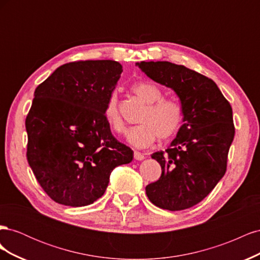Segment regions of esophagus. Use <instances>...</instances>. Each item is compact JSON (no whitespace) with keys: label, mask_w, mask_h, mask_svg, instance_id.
<instances>
[{"label":"esophagus","mask_w":260,"mask_h":260,"mask_svg":"<svg viewBox=\"0 0 260 260\" xmlns=\"http://www.w3.org/2000/svg\"><path fill=\"white\" fill-rule=\"evenodd\" d=\"M133 156H135V159H137V160H143L145 158V156L142 153H140V152H135Z\"/></svg>","instance_id":"obj_1"}]
</instances>
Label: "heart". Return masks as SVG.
<instances>
[{
	"mask_svg": "<svg viewBox=\"0 0 260 260\" xmlns=\"http://www.w3.org/2000/svg\"><path fill=\"white\" fill-rule=\"evenodd\" d=\"M131 91L147 104L139 118L140 124L129 129L127 141L138 148L151 146L157 139L167 140L174 137L182 122V107L176 101L162 99L164 93L158 85L149 81H139L131 85ZM104 117L108 127L117 133L124 131V123L118 109L117 92L107 99Z\"/></svg>",
	"mask_w": 260,
	"mask_h": 260,
	"instance_id": "1",
	"label": "heart"
}]
</instances>
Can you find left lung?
Returning <instances> with one entry per match:
<instances>
[{
    "mask_svg": "<svg viewBox=\"0 0 260 260\" xmlns=\"http://www.w3.org/2000/svg\"><path fill=\"white\" fill-rule=\"evenodd\" d=\"M136 65L155 82L174 90L183 112V124L169 147L152 154L161 176L146 185V195L162 209L190 208L205 199L225 174L235 132L231 105L214 81L185 66L169 61Z\"/></svg>",
    "mask_w": 260,
    "mask_h": 260,
    "instance_id": "8db88e82",
    "label": "left lung"
}]
</instances>
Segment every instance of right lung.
I'll return each mask as SVG.
<instances>
[{
    "instance_id": "1",
    "label": "right lung",
    "mask_w": 260,
    "mask_h": 260,
    "mask_svg": "<svg viewBox=\"0 0 260 260\" xmlns=\"http://www.w3.org/2000/svg\"><path fill=\"white\" fill-rule=\"evenodd\" d=\"M121 73L115 60L68 62L35 91L26 118L27 159L44 192L61 205L94 203L113 169L133 159L104 117Z\"/></svg>"
}]
</instances>
